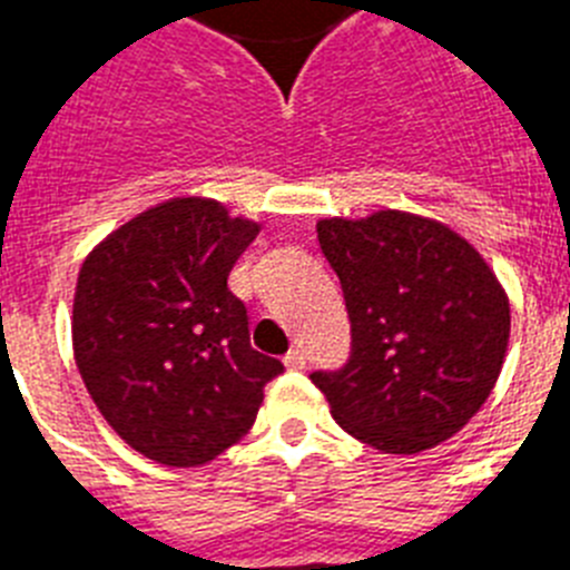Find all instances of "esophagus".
Returning a JSON list of instances; mask_svg holds the SVG:
<instances>
[{
    "mask_svg": "<svg viewBox=\"0 0 570 570\" xmlns=\"http://www.w3.org/2000/svg\"><path fill=\"white\" fill-rule=\"evenodd\" d=\"M284 365L289 367V371H301V367H307V353L301 351V347H293V351L284 356Z\"/></svg>",
    "mask_w": 570,
    "mask_h": 570,
    "instance_id": "1",
    "label": "esophagus"
}]
</instances>
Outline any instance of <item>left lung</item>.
<instances>
[{
  "label": "left lung",
  "mask_w": 570,
  "mask_h": 570,
  "mask_svg": "<svg viewBox=\"0 0 570 570\" xmlns=\"http://www.w3.org/2000/svg\"><path fill=\"white\" fill-rule=\"evenodd\" d=\"M315 232L353 330L351 362L313 374L333 420L385 455H417L461 432L495 389L510 342V298L490 263L446 223L396 208L324 217Z\"/></svg>",
  "instance_id": "8db88e82"
}]
</instances>
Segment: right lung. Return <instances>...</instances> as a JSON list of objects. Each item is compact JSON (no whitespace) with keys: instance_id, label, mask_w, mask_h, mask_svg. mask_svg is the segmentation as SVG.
<instances>
[{"instance_id":"add662e5","label":"right lung","mask_w":570,"mask_h":570,"mask_svg":"<svg viewBox=\"0 0 570 570\" xmlns=\"http://www.w3.org/2000/svg\"><path fill=\"white\" fill-rule=\"evenodd\" d=\"M257 234L261 223L212 196H174L86 255L71 304L75 365L138 455L203 466L255 425L284 365L248 344L228 272Z\"/></svg>"}]
</instances>
